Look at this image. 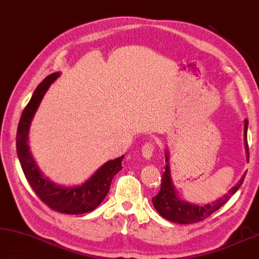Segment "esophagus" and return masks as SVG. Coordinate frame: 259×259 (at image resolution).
<instances>
[{
  "label": "esophagus",
  "instance_id": "esophagus-1",
  "mask_svg": "<svg viewBox=\"0 0 259 259\" xmlns=\"http://www.w3.org/2000/svg\"><path fill=\"white\" fill-rule=\"evenodd\" d=\"M155 149H156L155 143L146 142L142 146V156L146 158V159H150L153 155V152H155Z\"/></svg>",
  "mask_w": 259,
  "mask_h": 259
}]
</instances>
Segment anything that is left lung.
<instances>
[{
	"label": "left lung",
	"instance_id": "1",
	"mask_svg": "<svg viewBox=\"0 0 259 259\" xmlns=\"http://www.w3.org/2000/svg\"><path fill=\"white\" fill-rule=\"evenodd\" d=\"M247 128H248V120L244 122V143H246V152H247V159L249 161V147L247 142ZM166 168L164 174H162L161 179V185L160 191L152 198V203L155 206L156 210L164 217V219L168 220L170 222L179 224H192L200 222L202 220L207 219L210 216L212 212L229 201V199L233 196V194L238 191V189L241 187V184L244 180V174L241 180L239 181L238 184L230 190L228 194H225L223 198L217 199L216 201L212 203H208V205L198 206V205H191L187 201L181 200L178 194H176L175 188L170 180V171H169V165H168V153L166 152Z\"/></svg>",
	"mask_w": 259,
	"mask_h": 259
}]
</instances>
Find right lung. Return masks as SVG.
Masks as SVG:
<instances>
[{"mask_svg": "<svg viewBox=\"0 0 259 259\" xmlns=\"http://www.w3.org/2000/svg\"><path fill=\"white\" fill-rule=\"evenodd\" d=\"M59 75H60L59 72H54L45 77L42 83L34 91L30 101L22 111L17 131V155L19 158L22 171L31 189L45 205L61 214H85V212L94 210L106 198L113 176L122 168L121 161L124 159V156L106 162L88 182L78 187H59L49 179L44 178L29 152L28 131L31 119L45 92L50 85L58 78Z\"/></svg>", "mask_w": 259, "mask_h": 259, "instance_id": "obj_1", "label": "right lung"}]
</instances>
